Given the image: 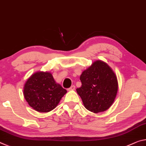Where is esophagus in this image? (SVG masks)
<instances>
[{
    "instance_id": "obj_1",
    "label": "esophagus",
    "mask_w": 146,
    "mask_h": 146,
    "mask_svg": "<svg viewBox=\"0 0 146 146\" xmlns=\"http://www.w3.org/2000/svg\"><path fill=\"white\" fill-rule=\"evenodd\" d=\"M75 88H76L75 86L74 85H72V86H71L70 88H69L68 90H75Z\"/></svg>"
}]
</instances>
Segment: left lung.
<instances>
[{
  "mask_svg": "<svg viewBox=\"0 0 146 146\" xmlns=\"http://www.w3.org/2000/svg\"><path fill=\"white\" fill-rule=\"evenodd\" d=\"M82 87L76 89L86 109L94 113L106 111L113 105L118 89L116 74L108 64L94 61L80 76Z\"/></svg>",
  "mask_w": 146,
  "mask_h": 146,
  "instance_id": "left-lung-1",
  "label": "left lung"
}]
</instances>
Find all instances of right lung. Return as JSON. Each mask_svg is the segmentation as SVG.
<instances>
[{
    "label": "right lung",
    "mask_w": 146,
    "mask_h": 146,
    "mask_svg": "<svg viewBox=\"0 0 146 146\" xmlns=\"http://www.w3.org/2000/svg\"><path fill=\"white\" fill-rule=\"evenodd\" d=\"M67 92L56 82L50 72L38 71L26 81L23 89L26 101L35 111L48 113L56 108Z\"/></svg>",
    "instance_id": "add662e5"
}]
</instances>
